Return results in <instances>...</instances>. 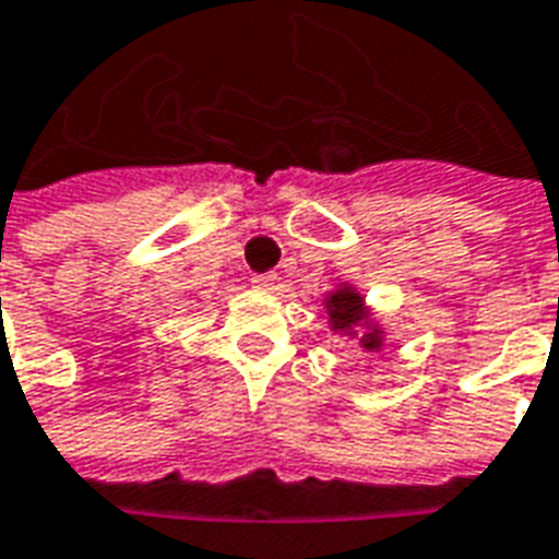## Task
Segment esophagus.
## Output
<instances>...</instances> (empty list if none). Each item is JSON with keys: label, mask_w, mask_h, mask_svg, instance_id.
<instances>
[{"label": "esophagus", "mask_w": 559, "mask_h": 559, "mask_svg": "<svg viewBox=\"0 0 559 559\" xmlns=\"http://www.w3.org/2000/svg\"><path fill=\"white\" fill-rule=\"evenodd\" d=\"M276 283H280V276H276L274 271H264V274L253 276V285L255 288H262V292H274Z\"/></svg>", "instance_id": "34e87169"}]
</instances>
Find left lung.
<instances>
[{
	"instance_id": "8db88e82",
	"label": "left lung",
	"mask_w": 559,
	"mask_h": 559,
	"mask_svg": "<svg viewBox=\"0 0 559 559\" xmlns=\"http://www.w3.org/2000/svg\"><path fill=\"white\" fill-rule=\"evenodd\" d=\"M330 318H333L335 330H350L362 318V300L354 292H338V295L330 297ZM362 347L365 350H380V333L377 330L365 333Z\"/></svg>"
}]
</instances>
